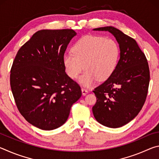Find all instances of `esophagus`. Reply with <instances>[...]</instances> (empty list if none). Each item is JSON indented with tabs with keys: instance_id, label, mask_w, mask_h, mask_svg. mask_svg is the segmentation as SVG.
<instances>
[{
	"instance_id": "1",
	"label": "esophagus",
	"mask_w": 159,
	"mask_h": 159,
	"mask_svg": "<svg viewBox=\"0 0 159 159\" xmlns=\"http://www.w3.org/2000/svg\"><path fill=\"white\" fill-rule=\"evenodd\" d=\"M81 91H82L83 95H87V94L88 93V90L85 89V88H81Z\"/></svg>"
}]
</instances>
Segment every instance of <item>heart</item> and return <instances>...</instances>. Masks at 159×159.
<instances>
[{
    "label": "heart",
    "mask_w": 159,
    "mask_h": 159,
    "mask_svg": "<svg viewBox=\"0 0 159 159\" xmlns=\"http://www.w3.org/2000/svg\"><path fill=\"white\" fill-rule=\"evenodd\" d=\"M71 52L62 57L64 68L71 79H76L85 71L79 81L89 87L99 80H104L114 74L119 60L120 48L112 39L99 36H86L80 38L71 48Z\"/></svg>",
    "instance_id": "1"
}]
</instances>
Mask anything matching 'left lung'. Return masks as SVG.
I'll use <instances>...</instances> for the list:
<instances>
[{
	"mask_svg": "<svg viewBox=\"0 0 159 159\" xmlns=\"http://www.w3.org/2000/svg\"><path fill=\"white\" fill-rule=\"evenodd\" d=\"M109 31L120 48L117 67L106 81L95 88L97 102L93 107L97 121L109 128L127 124L140 111L149 84V68L135 40L113 26L94 29Z\"/></svg>",
	"mask_w": 159,
	"mask_h": 159,
	"instance_id": "left-lung-1",
	"label": "left lung"
}]
</instances>
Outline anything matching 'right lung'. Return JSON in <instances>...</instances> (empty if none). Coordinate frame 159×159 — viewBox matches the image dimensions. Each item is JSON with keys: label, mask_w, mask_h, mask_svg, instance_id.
Returning a JSON list of instances; mask_svg holds the SVG:
<instances>
[{"label": "right lung", "mask_w": 159, "mask_h": 159, "mask_svg": "<svg viewBox=\"0 0 159 159\" xmlns=\"http://www.w3.org/2000/svg\"><path fill=\"white\" fill-rule=\"evenodd\" d=\"M76 33L73 29L40 30L18 50L10 71V86L24 118L41 130L66 121L72 104L82 95L66 74L62 57Z\"/></svg>", "instance_id": "obj_1"}]
</instances>
